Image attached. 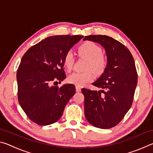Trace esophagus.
<instances>
[{
    "label": "esophagus",
    "instance_id": "obj_1",
    "mask_svg": "<svg viewBox=\"0 0 153 153\" xmlns=\"http://www.w3.org/2000/svg\"><path fill=\"white\" fill-rule=\"evenodd\" d=\"M76 92H81V87L79 86H76Z\"/></svg>",
    "mask_w": 153,
    "mask_h": 153
}]
</instances>
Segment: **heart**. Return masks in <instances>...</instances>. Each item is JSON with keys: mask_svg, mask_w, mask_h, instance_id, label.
<instances>
[{"mask_svg": "<svg viewBox=\"0 0 153 153\" xmlns=\"http://www.w3.org/2000/svg\"><path fill=\"white\" fill-rule=\"evenodd\" d=\"M80 55L88 59L87 65L88 69L92 70L97 74H102L107 67V60L102 55V49L99 46L90 41L84 42L78 48ZM75 57L71 51H68L63 59L64 66L68 71L73 68ZM94 75L91 71L86 72H74L68 77L69 82L77 86H83L86 83L92 82Z\"/></svg>", "mask_w": 153, "mask_h": 153, "instance_id": "1", "label": "heart"}]
</instances>
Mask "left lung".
<instances>
[{"mask_svg":"<svg viewBox=\"0 0 153 153\" xmlns=\"http://www.w3.org/2000/svg\"><path fill=\"white\" fill-rule=\"evenodd\" d=\"M83 40L99 44L107 59L104 72L92 83L101 90H82L85 117L94 127L109 129L122 120L132 104L138 82L135 63L130 51L109 36L90 35Z\"/></svg>","mask_w":153,"mask_h":153,"instance_id":"8db88e82","label":"left lung"}]
</instances>
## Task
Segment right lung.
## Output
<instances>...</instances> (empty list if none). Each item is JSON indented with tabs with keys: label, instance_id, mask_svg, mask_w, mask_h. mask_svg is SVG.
<instances>
[{
	"label": "right lung",
	"instance_id": "right-lung-1",
	"mask_svg": "<svg viewBox=\"0 0 153 153\" xmlns=\"http://www.w3.org/2000/svg\"><path fill=\"white\" fill-rule=\"evenodd\" d=\"M83 36H52L26 51L17 71L18 100L30 120L40 126L55 123L76 93L72 84H51L66 78L63 59Z\"/></svg>",
	"mask_w": 153,
	"mask_h": 153
}]
</instances>
